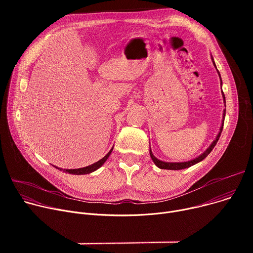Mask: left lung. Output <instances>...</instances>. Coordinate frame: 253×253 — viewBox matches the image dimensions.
<instances>
[{"label":"left lung","instance_id":"8db88e82","mask_svg":"<svg viewBox=\"0 0 253 253\" xmlns=\"http://www.w3.org/2000/svg\"><path fill=\"white\" fill-rule=\"evenodd\" d=\"M211 59H212V62H213V64H214V66H215V68H216V65H215V63H214V61H213V58L211 57ZM217 72H218V70H217ZM218 75H219V78H220V80H221V77H220V74H219V72H218ZM221 85H222V81H221ZM222 97H223V102H224V104H225V96H224V93L222 92ZM226 107V106H225ZM225 112H226V110L224 109V112H223V120H222V125H221V127H220V131H219V133H218V135L216 136V139L211 143V145L206 149V151L204 152V153H202L201 155H199L197 158H195V159H192V160H190V161H187V162H164V161H161V160H159V159H157L153 154H152V151H151V149H150V156H151V158H152V160H153V162L155 163V165L157 166V167H159L160 169H168V170H180V169H184V168H188V167H190V166H192V165H194V164H196V163H198V162H200V161H202L211 151H212V149L214 148V146L216 145V143H217V141L219 140V137H220V135H221V132H222V129H223V124H224V117H225Z\"/></svg>","mask_w":253,"mask_h":253}]
</instances>
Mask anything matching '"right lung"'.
<instances>
[{"mask_svg": "<svg viewBox=\"0 0 253 253\" xmlns=\"http://www.w3.org/2000/svg\"><path fill=\"white\" fill-rule=\"evenodd\" d=\"M112 150H113V148H112L109 152H108L102 159H100L98 162H96V163H94V164H92V165L83 167V168H79V169H61V168H58V167H56V168H58V169H60V170H63L64 172H67V173H69V174H74V175L89 174V173H91V172H94V171L97 170L98 168H100V167L105 163V161L108 159V157L110 156Z\"/></svg>", "mask_w": 253, "mask_h": 253, "instance_id": "right-lung-1", "label": "right lung"}]
</instances>
